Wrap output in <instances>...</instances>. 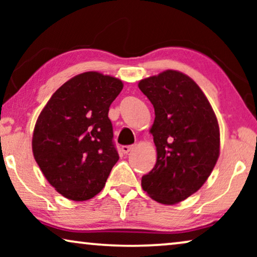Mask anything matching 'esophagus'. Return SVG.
<instances>
[{
    "label": "esophagus",
    "mask_w": 257,
    "mask_h": 257,
    "mask_svg": "<svg viewBox=\"0 0 257 257\" xmlns=\"http://www.w3.org/2000/svg\"><path fill=\"white\" fill-rule=\"evenodd\" d=\"M133 150V146H121V152L124 154H127Z\"/></svg>",
    "instance_id": "esophagus-1"
}]
</instances>
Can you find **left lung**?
<instances>
[{"instance_id":"1","label":"left lung","mask_w":257,"mask_h":257,"mask_svg":"<svg viewBox=\"0 0 257 257\" xmlns=\"http://www.w3.org/2000/svg\"><path fill=\"white\" fill-rule=\"evenodd\" d=\"M142 92L154 107L150 132L157 163L142 178L143 189L164 205H174L201 188L220 154V128L212 105L185 73L166 70L142 79Z\"/></svg>"}]
</instances>
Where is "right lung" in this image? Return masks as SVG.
Here are the masks:
<instances>
[{
    "mask_svg": "<svg viewBox=\"0 0 257 257\" xmlns=\"http://www.w3.org/2000/svg\"><path fill=\"white\" fill-rule=\"evenodd\" d=\"M122 82L96 71L63 84L38 115L33 153L42 173L59 194L85 201L104 188L119 159L108 107Z\"/></svg>",
    "mask_w": 257,
    "mask_h": 257,
    "instance_id": "obj_1",
    "label": "right lung"
}]
</instances>
